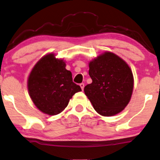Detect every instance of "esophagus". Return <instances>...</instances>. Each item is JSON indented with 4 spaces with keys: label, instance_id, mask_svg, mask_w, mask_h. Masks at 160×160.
Listing matches in <instances>:
<instances>
[{
    "label": "esophagus",
    "instance_id": "esophagus-1",
    "mask_svg": "<svg viewBox=\"0 0 160 160\" xmlns=\"http://www.w3.org/2000/svg\"><path fill=\"white\" fill-rule=\"evenodd\" d=\"M79 85H80L81 88H82V90H84V83H81V84H80Z\"/></svg>",
    "mask_w": 160,
    "mask_h": 160
}]
</instances>
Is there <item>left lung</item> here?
<instances>
[{"label": "left lung", "mask_w": 160, "mask_h": 160, "mask_svg": "<svg viewBox=\"0 0 160 160\" xmlns=\"http://www.w3.org/2000/svg\"><path fill=\"white\" fill-rule=\"evenodd\" d=\"M92 82L85 86V95L95 110L109 117L125 109L132 98L134 77L129 66L114 53L107 51L89 62Z\"/></svg>", "instance_id": "1"}]
</instances>
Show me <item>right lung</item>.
<instances>
[{
  "instance_id": "1",
  "label": "right lung",
  "mask_w": 160,
  "mask_h": 160,
  "mask_svg": "<svg viewBox=\"0 0 160 160\" xmlns=\"http://www.w3.org/2000/svg\"><path fill=\"white\" fill-rule=\"evenodd\" d=\"M65 67L63 59L50 53L37 62L28 76V93L43 113L58 115L65 109L72 95L82 91L80 86L72 82L71 72Z\"/></svg>"
}]
</instances>
